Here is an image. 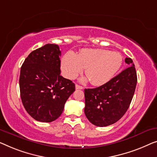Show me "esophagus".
Here are the masks:
<instances>
[{
  "instance_id": "1",
  "label": "esophagus",
  "mask_w": 157,
  "mask_h": 157,
  "mask_svg": "<svg viewBox=\"0 0 157 157\" xmlns=\"http://www.w3.org/2000/svg\"><path fill=\"white\" fill-rule=\"evenodd\" d=\"M75 88H76V90H83V87H82V86L79 85H76Z\"/></svg>"
}]
</instances>
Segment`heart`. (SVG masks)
<instances>
[{"mask_svg":"<svg viewBox=\"0 0 157 157\" xmlns=\"http://www.w3.org/2000/svg\"><path fill=\"white\" fill-rule=\"evenodd\" d=\"M120 52L105 49H82L78 55L69 51L64 55L61 69L64 75L70 79H75L83 72L87 77L82 82L90 80L94 86H100L114 78L122 65Z\"/></svg>","mask_w":157,"mask_h":157,"instance_id":"1","label":"heart"}]
</instances>
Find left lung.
Wrapping results in <instances>:
<instances>
[{
	"mask_svg": "<svg viewBox=\"0 0 157 157\" xmlns=\"http://www.w3.org/2000/svg\"><path fill=\"white\" fill-rule=\"evenodd\" d=\"M127 69L108 82L93 89L85 90V114L88 120L98 127L115 123L129 107L137 82L133 61L126 57Z\"/></svg>",
	"mask_w": 157,
	"mask_h": 157,
	"instance_id": "8db88e82",
	"label": "left lung"
}]
</instances>
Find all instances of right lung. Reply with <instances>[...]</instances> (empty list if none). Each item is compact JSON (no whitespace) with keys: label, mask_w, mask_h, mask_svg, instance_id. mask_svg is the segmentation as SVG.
Instances as JSON below:
<instances>
[{"label":"right lung","mask_w":157,"mask_h":157,"mask_svg":"<svg viewBox=\"0 0 157 157\" xmlns=\"http://www.w3.org/2000/svg\"><path fill=\"white\" fill-rule=\"evenodd\" d=\"M61 51L56 44L30 52L21 68L19 85L23 105L35 120L51 122L61 115L75 90L71 80L60 75Z\"/></svg>","instance_id":"add662e5"}]
</instances>
